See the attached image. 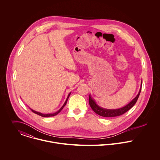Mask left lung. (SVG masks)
I'll use <instances>...</instances> for the list:
<instances>
[{
  "instance_id": "left-lung-1",
  "label": "left lung",
  "mask_w": 160,
  "mask_h": 160,
  "mask_svg": "<svg viewBox=\"0 0 160 160\" xmlns=\"http://www.w3.org/2000/svg\"><path fill=\"white\" fill-rule=\"evenodd\" d=\"M142 81L141 83V87H140V91H139L138 95L132 101H130L128 104L125 106L124 107H122L119 109H104V108H101L100 106H99L96 104L95 100L92 99V98L90 95L89 96L90 106L92 108V109L95 112H96L97 114H98L101 116H102V117L111 118V117H116V116L122 115L123 114H124L125 112L128 111L129 109H130L134 106V104L136 103V102L139 97V95H140L141 90H142Z\"/></svg>"
}]
</instances>
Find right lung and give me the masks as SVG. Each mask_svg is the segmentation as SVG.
<instances>
[{"instance_id": "right-lung-1", "label": "right lung", "mask_w": 160, "mask_h": 160, "mask_svg": "<svg viewBox=\"0 0 160 160\" xmlns=\"http://www.w3.org/2000/svg\"><path fill=\"white\" fill-rule=\"evenodd\" d=\"M70 93H70L69 94H68V95L67 96V99H66V101H65V102H64V105L61 107V108L58 111H57V112H54V113H52V114H42V113H41V112H37V111H34V110H32V109L31 108H30L32 111V112H34V113H35V114H38V115H39V116H42V117H44V118H47V117H51V116H56V115H57L58 114H59L61 111H62V109L64 108V106H65V104H66V103H67V100H68V97L70 96Z\"/></svg>"}]
</instances>
